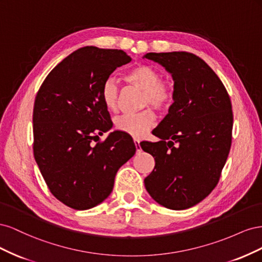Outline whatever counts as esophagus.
<instances>
[{"label":"esophagus","instance_id":"34e87169","mask_svg":"<svg viewBox=\"0 0 262 262\" xmlns=\"http://www.w3.org/2000/svg\"><path fill=\"white\" fill-rule=\"evenodd\" d=\"M134 144H136V148H137V152H141V146H140V142L139 140L134 139Z\"/></svg>","mask_w":262,"mask_h":262}]
</instances>
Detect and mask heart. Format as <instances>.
Here are the masks:
<instances>
[{
  "label": "heart",
  "mask_w": 262,
  "mask_h": 262,
  "mask_svg": "<svg viewBox=\"0 0 262 262\" xmlns=\"http://www.w3.org/2000/svg\"><path fill=\"white\" fill-rule=\"evenodd\" d=\"M124 81L143 93L141 96L142 107L150 105L160 113H166L175 100V86L170 81L162 78L161 73L150 66L134 67L124 75ZM118 97L119 91L116 83L113 80H107L102 84L100 98L109 112H115L118 108ZM155 120V113L150 108H146L139 114L118 117L115 125L119 131L140 139L144 137Z\"/></svg>",
  "instance_id": "heart-1"
}]
</instances>
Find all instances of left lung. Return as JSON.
I'll return each instance as SVG.
<instances>
[{
  "label": "left lung",
  "mask_w": 262,
  "mask_h": 262,
  "mask_svg": "<svg viewBox=\"0 0 262 262\" xmlns=\"http://www.w3.org/2000/svg\"><path fill=\"white\" fill-rule=\"evenodd\" d=\"M175 81V100L154 130L160 142H142L155 160L144 179L153 199L185 210L216 187L232 144L233 110L224 84L198 55L186 51L146 53Z\"/></svg>",
  "instance_id": "left-lung-1"
}]
</instances>
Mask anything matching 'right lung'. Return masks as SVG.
Wrapping results in <instances>:
<instances>
[{"label":"right lung","instance_id":"add662e5","mask_svg":"<svg viewBox=\"0 0 262 262\" xmlns=\"http://www.w3.org/2000/svg\"><path fill=\"white\" fill-rule=\"evenodd\" d=\"M130 61L122 50L84 47L60 62L36 95L35 160L50 192L74 210L104 201L113 191L118 169L137 150L124 132L99 140L113 126L100 98L102 84Z\"/></svg>","mask_w":262,"mask_h":262}]
</instances>
